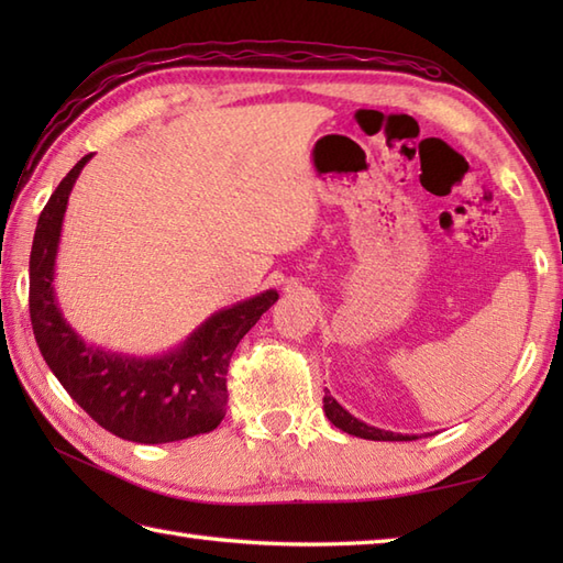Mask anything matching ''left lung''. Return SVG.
Wrapping results in <instances>:
<instances>
[{
    "label": "left lung",
    "mask_w": 563,
    "mask_h": 563,
    "mask_svg": "<svg viewBox=\"0 0 563 563\" xmlns=\"http://www.w3.org/2000/svg\"><path fill=\"white\" fill-rule=\"evenodd\" d=\"M324 411L329 421L341 428L343 433L355 435V438H365V440H416V435H401V433H391V430L385 428H375V426H367L361 418H355L353 413H349L343 409V406L331 397L327 391L324 394Z\"/></svg>",
    "instance_id": "8db88e82"
}]
</instances>
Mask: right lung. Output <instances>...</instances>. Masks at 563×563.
I'll return each instance as SVG.
<instances>
[{
    "label": "right lung",
    "instance_id": "obj_1",
    "mask_svg": "<svg viewBox=\"0 0 563 563\" xmlns=\"http://www.w3.org/2000/svg\"><path fill=\"white\" fill-rule=\"evenodd\" d=\"M89 159L91 154L71 166L35 227L29 263L35 343L59 385L109 433L145 445L210 433L224 418L232 353L278 292L220 309L164 355L135 357L89 345L63 317L53 288L67 200Z\"/></svg>",
    "mask_w": 563,
    "mask_h": 563
}]
</instances>
